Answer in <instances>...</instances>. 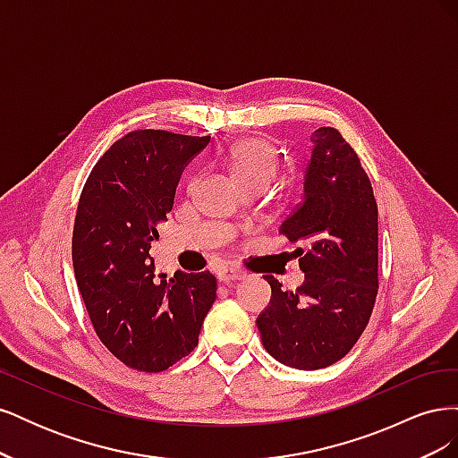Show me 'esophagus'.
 <instances>
[{
    "instance_id": "obj_1",
    "label": "esophagus",
    "mask_w": 458,
    "mask_h": 458,
    "mask_svg": "<svg viewBox=\"0 0 458 458\" xmlns=\"http://www.w3.org/2000/svg\"><path fill=\"white\" fill-rule=\"evenodd\" d=\"M217 276H219L221 283L227 284V283H234V281H242L244 276H246V273L237 269V267H224V269H219Z\"/></svg>"
}]
</instances>
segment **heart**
Instances as JSON below:
<instances>
[{
	"mask_svg": "<svg viewBox=\"0 0 458 458\" xmlns=\"http://www.w3.org/2000/svg\"><path fill=\"white\" fill-rule=\"evenodd\" d=\"M227 164L244 187H266L279 170V150L261 137H250L234 143L227 152Z\"/></svg>",
	"mask_w": 458,
	"mask_h": 458,
	"instance_id": "b5f03b06",
	"label": "heart"
}]
</instances>
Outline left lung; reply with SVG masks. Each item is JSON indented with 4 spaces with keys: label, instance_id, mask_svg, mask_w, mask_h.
Returning a JSON list of instances; mask_svg holds the SVG:
<instances>
[{
    "label": "left lung",
    "instance_id": "obj_1",
    "mask_svg": "<svg viewBox=\"0 0 458 458\" xmlns=\"http://www.w3.org/2000/svg\"><path fill=\"white\" fill-rule=\"evenodd\" d=\"M303 199L279 233L306 281L296 290L266 275L273 300L258 317L263 348L300 370L330 367L361 338L378 294V206L353 147L336 128H318Z\"/></svg>",
    "mask_w": 458,
    "mask_h": 458
}]
</instances>
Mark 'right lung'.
<instances>
[{
  "mask_svg": "<svg viewBox=\"0 0 458 458\" xmlns=\"http://www.w3.org/2000/svg\"><path fill=\"white\" fill-rule=\"evenodd\" d=\"M210 137L133 130L97 160L81 189L72 263L97 336L135 370L162 372L197 348L216 301L210 271H175L160 283L150 242L174 206L185 164Z\"/></svg>",
  "mask_w": 458,
  "mask_h": 458,
  "instance_id": "obj_1",
  "label": "right lung"
}]
</instances>
